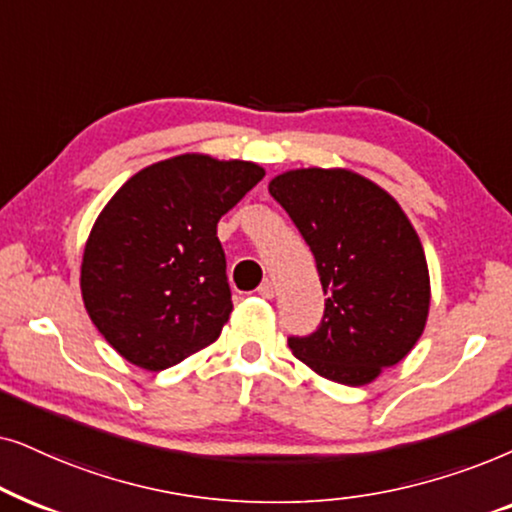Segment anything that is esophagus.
<instances>
[{
	"instance_id": "1",
	"label": "esophagus",
	"mask_w": 512,
	"mask_h": 512,
	"mask_svg": "<svg viewBox=\"0 0 512 512\" xmlns=\"http://www.w3.org/2000/svg\"><path fill=\"white\" fill-rule=\"evenodd\" d=\"M274 283H271V281H264L262 285H260V288H257V295H260V297H264V299H271V297H274Z\"/></svg>"
}]
</instances>
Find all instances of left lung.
I'll return each instance as SVG.
<instances>
[{
  "label": "left lung",
  "mask_w": 512,
  "mask_h": 512,
  "mask_svg": "<svg viewBox=\"0 0 512 512\" xmlns=\"http://www.w3.org/2000/svg\"><path fill=\"white\" fill-rule=\"evenodd\" d=\"M269 194L311 248L327 295L318 330L288 339L292 353L337 384H370L426 327L431 278L417 231L391 194L344 168L288 170Z\"/></svg>",
  "instance_id": "1"
}]
</instances>
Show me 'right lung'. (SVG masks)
Listing matches in <instances>:
<instances>
[{"instance_id": "obj_1", "label": "right lung", "mask_w": 512, "mask_h": 512, "mask_svg": "<svg viewBox=\"0 0 512 512\" xmlns=\"http://www.w3.org/2000/svg\"><path fill=\"white\" fill-rule=\"evenodd\" d=\"M262 177L257 163L182 154L142 168L102 208L81 297L128 363L159 372L220 337L234 304L217 222Z\"/></svg>"}]
</instances>
